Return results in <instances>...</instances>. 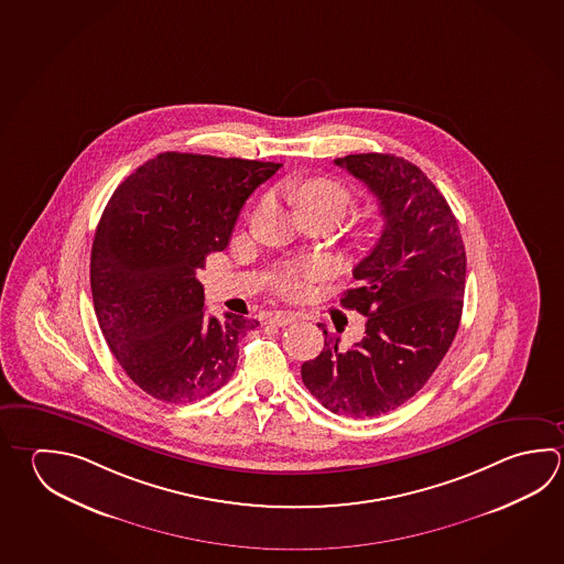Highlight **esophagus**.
I'll return each instance as SVG.
<instances>
[{"mask_svg": "<svg viewBox=\"0 0 564 564\" xmlns=\"http://www.w3.org/2000/svg\"><path fill=\"white\" fill-rule=\"evenodd\" d=\"M296 319V314H292V312H274V314H270L268 322L274 324V326H288V324H292Z\"/></svg>", "mask_w": 564, "mask_h": 564, "instance_id": "obj_1", "label": "esophagus"}]
</instances>
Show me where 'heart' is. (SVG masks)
Instances as JSON below:
<instances>
[{"label": "heart", "instance_id": "obj_1", "mask_svg": "<svg viewBox=\"0 0 564 564\" xmlns=\"http://www.w3.org/2000/svg\"><path fill=\"white\" fill-rule=\"evenodd\" d=\"M351 193L344 185L329 178H310L294 191V203L300 213H318L332 216L336 223L348 213L351 206ZM326 267L322 262H304L290 268L282 276V290L288 296H300L310 280L322 276Z\"/></svg>", "mask_w": 564, "mask_h": 564}]
</instances>
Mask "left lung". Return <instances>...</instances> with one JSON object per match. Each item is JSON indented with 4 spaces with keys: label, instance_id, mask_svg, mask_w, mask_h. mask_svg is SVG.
Masks as SVG:
<instances>
[{
    "label": "left lung",
    "instance_id": "left-lung-1",
    "mask_svg": "<svg viewBox=\"0 0 564 564\" xmlns=\"http://www.w3.org/2000/svg\"><path fill=\"white\" fill-rule=\"evenodd\" d=\"M334 163L378 198L383 230L339 300L368 318L366 336L344 351L324 329L302 381L326 410L361 420L400 408L445 358L462 322L467 258L457 218L420 166L383 153Z\"/></svg>",
    "mask_w": 564,
    "mask_h": 564
}]
</instances>
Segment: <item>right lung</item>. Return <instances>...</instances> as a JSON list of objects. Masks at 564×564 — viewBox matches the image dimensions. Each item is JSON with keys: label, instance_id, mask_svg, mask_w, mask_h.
Returning <instances> with one entry per match:
<instances>
[{"label": "right lung", "instance_id": "1", "mask_svg": "<svg viewBox=\"0 0 564 564\" xmlns=\"http://www.w3.org/2000/svg\"><path fill=\"white\" fill-rule=\"evenodd\" d=\"M282 164L163 153L117 186L91 248L95 314L119 366L149 395L200 400L235 373L258 326L205 310L196 270L228 246L246 198Z\"/></svg>", "mask_w": 564, "mask_h": 564}]
</instances>
